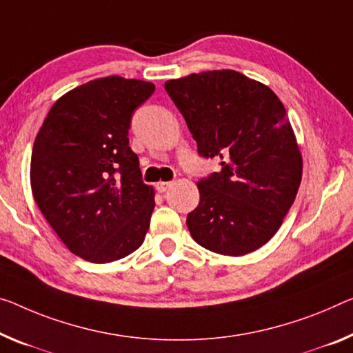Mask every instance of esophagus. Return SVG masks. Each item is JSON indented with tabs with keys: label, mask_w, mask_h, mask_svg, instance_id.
I'll list each match as a JSON object with an SVG mask.
<instances>
[{
	"label": "esophagus",
	"mask_w": 353,
	"mask_h": 353,
	"mask_svg": "<svg viewBox=\"0 0 353 353\" xmlns=\"http://www.w3.org/2000/svg\"><path fill=\"white\" fill-rule=\"evenodd\" d=\"M170 186H172L170 181H159L158 184H156V189H158L159 192H165Z\"/></svg>",
	"instance_id": "34e87169"
}]
</instances>
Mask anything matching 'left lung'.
Segmentation results:
<instances>
[{
  "label": "left lung",
  "mask_w": 353,
  "mask_h": 353,
  "mask_svg": "<svg viewBox=\"0 0 353 353\" xmlns=\"http://www.w3.org/2000/svg\"><path fill=\"white\" fill-rule=\"evenodd\" d=\"M202 158L221 170L197 183L188 214L191 236L222 256H245L271 240L301 183L303 159L279 97L236 70L191 74L165 82Z\"/></svg>",
  "instance_id": "8db88e82"
}]
</instances>
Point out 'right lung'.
Wrapping results in <instances>:
<instances>
[{
  "instance_id": "add662e5",
  "label": "right lung",
  "mask_w": 353,
  "mask_h": 353,
  "mask_svg": "<svg viewBox=\"0 0 353 353\" xmlns=\"http://www.w3.org/2000/svg\"><path fill=\"white\" fill-rule=\"evenodd\" d=\"M153 93L143 80H91L59 97L34 140L37 207L69 251L88 262L123 259L145 240L154 191L142 181L128 134L134 110Z\"/></svg>"
}]
</instances>
